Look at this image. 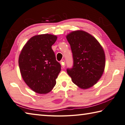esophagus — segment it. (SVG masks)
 <instances>
[{
    "label": "esophagus",
    "instance_id": "34e87169",
    "mask_svg": "<svg viewBox=\"0 0 125 125\" xmlns=\"http://www.w3.org/2000/svg\"><path fill=\"white\" fill-rule=\"evenodd\" d=\"M61 64L62 65V67L63 68L65 67V61L64 60H63L61 61Z\"/></svg>",
    "mask_w": 125,
    "mask_h": 125
}]
</instances>
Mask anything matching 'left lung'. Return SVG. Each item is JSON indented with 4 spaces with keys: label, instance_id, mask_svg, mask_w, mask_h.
Listing matches in <instances>:
<instances>
[{
    "label": "left lung",
    "instance_id": "1",
    "mask_svg": "<svg viewBox=\"0 0 125 125\" xmlns=\"http://www.w3.org/2000/svg\"><path fill=\"white\" fill-rule=\"evenodd\" d=\"M66 38L73 58V66L67 69V73L79 87H92L100 79L105 68L103 47L96 38L83 31H72Z\"/></svg>",
    "mask_w": 125,
    "mask_h": 125
}]
</instances>
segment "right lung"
I'll return each instance as SVG.
<instances>
[{
  "label": "right lung",
  "mask_w": 125,
  "mask_h": 125,
  "mask_svg": "<svg viewBox=\"0 0 125 125\" xmlns=\"http://www.w3.org/2000/svg\"><path fill=\"white\" fill-rule=\"evenodd\" d=\"M57 38L49 34L34 36L24 45L19 56L22 78L38 94H45L52 90L61 70L51 47Z\"/></svg>",
  "instance_id": "obj_1"
}]
</instances>
